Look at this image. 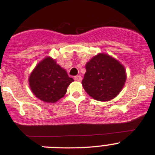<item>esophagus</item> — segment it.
Segmentation results:
<instances>
[{
  "label": "esophagus",
  "instance_id": "34e87169",
  "mask_svg": "<svg viewBox=\"0 0 155 155\" xmlns=\"http://www.w3.org/2000/svg\"><path fill=\"white\" fill-rule=\"evenodd\" d=\"M74 79L75 80L78 81V82H80V81L82 80V77H81V76H79V75H77V76H74Z\"/></svg>",
  "mask_w": 155,
  "mask_h": 155
}]
</instances>
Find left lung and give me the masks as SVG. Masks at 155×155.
<instances>
[{
	"mask_svg": "<svg viewBox=\"0 0 155 155\" xmlns=\"http://www.w3.org/2000/svg\"><path fill=\"white\" fill-rule=\"evenodd\" d=\"M82 84L84 91L98 101H109L116 97L126 80L125 69L117 59L99 53L85 65Z\"/></svg>",
	"mask_w": 155,
	"mask_h": 155,
	"instance_id": "8db88e82",
	"label": "left lung"
}]
</instances>
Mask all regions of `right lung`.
Masks as SVG:
<instances>
[{
    "instance_id": "obj_1",
    "label": "right lung",
    "mask_w": 155,
    "mask_h": 155,
    "mask_svg": "<svg viewBox=\"0 0 155 155\" xmlns=\"http://www.w3.org/2000/svg\"><path fill=\"white\" fill-rule=\"evenodd\" d=\"M73 78L66 71L57 64L50 57H46L38 63L31 73L29 84L35 97L48 103H55L62 98Z\"/></svg>"
}]
</instances>
